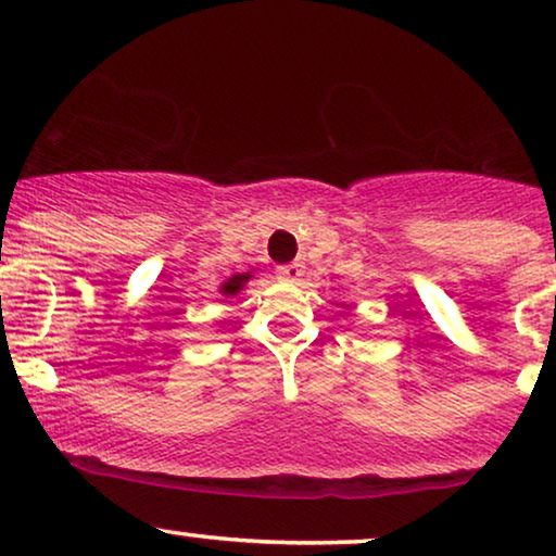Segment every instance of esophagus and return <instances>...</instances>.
Instances as JSON below:
<instances>
[{
    "label": "esophagus",
    "mask_w": 556,
    "mask_h": 556,
    "mask_svg": "<svg viewBox=\"0 0 556 556\" xmlns=\"http://www.w3.org/2000/svg\"><path fill=\"white\" fill-rule=\"evenodd\" d=\"M278 276L283 280H299L303 276V265L301 263H288V265H280L278 268Z\"/></svg>",
    "instance_id": "obj_1"
}]
</instances>
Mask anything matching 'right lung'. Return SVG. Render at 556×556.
Wrapping results in <instances>:
<instances>
[{"label": "right lung", "mask_w": 556, "mask_h": 556, "mask_svg": "<svg viewBox=\"0 0 556 556\" xmlns=\"http://www.w3.org/2000/svg\"><path fill=\"white\" fill-rule=\"evenodd\" d=\"M250 280H253V270L230 276L223 286H219V295H225V299H238V295L245 291V286L250 283Z\"/></svg>", "instance_id": "right-lung-1"}]
</instances>
